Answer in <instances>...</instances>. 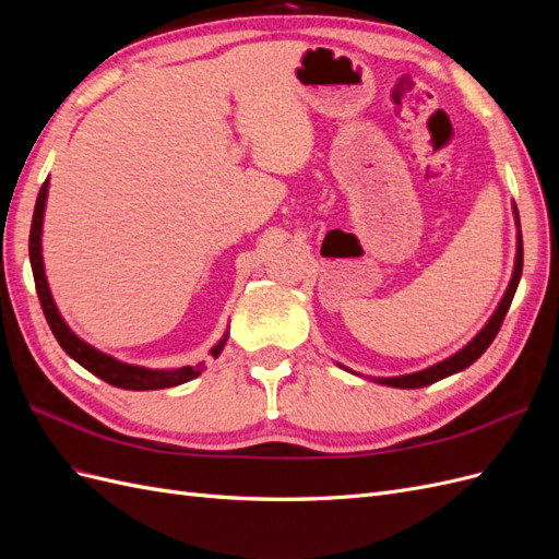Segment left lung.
I'll return each instance as SVG.
<instances>
[{"label": "left lung", "instance_id": "1", "mask_svg": "<svg viewBox=\"0 0 559 559\" xmlns=\"http://www.w3.org/2000/svg\"><path fill=\"white\" fill-rule=\"evenodd\" d=\"M513 214H515V226H518V253H515V267H513V277H511V284L509 289H506L499 308L495 310V314L489 317V321L485 324V329L473 337V341L462 347L456 354H452L450 359L436 364L431 368H425V370H417V373H411V376H399V378H376V382L380 384H386V386H399V389H417V386H427V384H433L438 380H443L448 376H454L460 373V370L468 368L473 361H476L480 354L492 345V341L497 337L499 329H501V321L506 317V312H509L511 308V300L515 296V289H518V282L522 277V233H520V214H518V207L513 205Z\"/></svg>", "mask_w": 559, "mask_h": 559}]
</instances>
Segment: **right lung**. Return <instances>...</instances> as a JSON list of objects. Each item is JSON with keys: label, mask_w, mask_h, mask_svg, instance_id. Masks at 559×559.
Masks as SVG:
<instances>
[{"label": "right lung", "mask_w": 559, "mask_h": 559, "mask_svg": "<svg viewBox=\"0 0 559 559\" xmlns=\"http://www.w3.org/2000/svg\"><path fill=\"white\" fill-rule=\"evenodd\" d=\"M46 198H48V179L44 181L41 191L37 195V205H35V214H32V228H29V263H32V275H35V284H37V296L41 302V310L46 314V321L50 331H53L56 341L60 343V347L70 354V357L81 364L86 370H91L93 376H97L99 380H105L114 386L121 389H132V392H148V389H167V386H177L189 382L193 378H198L205 366H181V368H170V370H156V368H142V366H132V364H123L109 354L95 349L93 345L83 343L81 337L64 324V319L60 317L56 300L50 296L48 282H46V273H44V257H41V226H44V210H46ZM228 341V333L218 341L210 352L212 357L216 359L222 354L224 345Z\"/></svg>", "instance_id": "obj_1"}]
</instances>
